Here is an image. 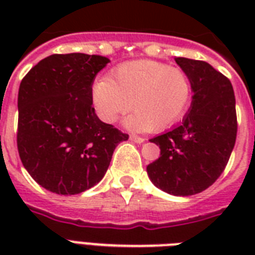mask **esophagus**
Here are the masks:
<instances>
[{
	"label": "esophagus",
	"mask_w": 255,
	"mask_h": 255,
	"mask_svg": "<svg viewBox=\"0 0 255 255\" xmlns=\"http://www.w3.org/2000/svg\"><path fill=\"white\" fill-rule=\"evenodd\" d=\"M129 139H131L132 141L137 143V144L144 143V140H145V139H143V137H140V136H136V135H131V136H129Z\"/></svg>",
	"instance_id": "34e87169"
}]
</instances>
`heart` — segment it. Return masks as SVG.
Here are the masks:
<instances>
[{
	"label": "heart",
	"instance_id": "b5f03b06",
	"mask_svg": "<svg viewBox=\"0 0 255 255\" xmlns=\"http://www.w3.org/2000/svg\"><path fill=\"white\" fill-rule=\"evenodd\" d=\"M192 82L178 67L149 59L127 62L110 78H100L92 87V103L106 123L120 114L133 111L124 119L133 131H164L185 115L192 100Z\"/></svg>",
	"mask_w": 255,
	"mask_h": 255
}]
</instances>
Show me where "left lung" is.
Segmentation results:
<instances>
[{
	"mask_svg": "<svg viewBox=\"0 0 255 255\" xmlns=\"http://www.w3.org/2000/svg\"><path fill=\"white\" fill-rule=\"evenodd\" d=\"M192 82V103L182 123L151 139L160 157L147 167L153 185L173 196L209 188L225 169L236 144L237 116L233 86L204 61L174 58Z\"/></svg>",
	"mask_w": 255,
	"mask_h": 255,
	"instance_id": "1",
	"label": "left lung"
}]
</instances>
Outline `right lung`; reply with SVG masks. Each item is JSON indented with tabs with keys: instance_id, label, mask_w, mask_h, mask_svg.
<instances>
[{
	"instance_id": "obj_1",
	"label": "right lung",
	"mask_w": 255,
	"mask_h": 255,
	"mask_svg": "<svg viewBox=\"0 0 255 255\" xmlns=\"http://www.w3.org/2000/svg\"><path fill=\"white\" fill-rule=\"evenodd\" d=\"M110 59L53 54L22 79L17 147L25 169L45 189L78 194L104 177L128 135L103 123L92 107V83Z\"/></svg>"
}]
</instances>
